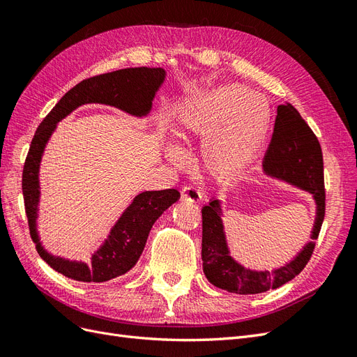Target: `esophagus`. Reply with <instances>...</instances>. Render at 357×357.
Masks as SVG:
<instances>
[{
	"mask_svg": "<svg viewBox=\"0 0 357 357\" xmlns=\"http://www.w3.org/2000/svg\"><path fill=\"white\" fill-rule=\"evenodd\" d=\"M181 199L189 202H199L202 199V195L195 188L188 186L181 189Z\"/></svg>",
	"mask_w": 357,
	"mask_h": 357,
	"instance_id": "1",
	"label": "esophagus"
}]
</instances>
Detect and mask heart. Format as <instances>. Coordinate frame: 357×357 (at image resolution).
<instances>
[{
    "instance_id": "obj_1",
    "label": "heart",
    "mask_w": 357,
    "mask_h": 357,
    "mask_svg": "<svg viewBox=\"0 0 357 357\" xmlns=\"http://www.w3.org/2000/svg\"><path fill=\"white\" fill-rule=\"evenodd\" d=\"M271 125L265 101L240 84L201 91L183 101L176 114V134L181 139L201 138L198 162L211 176H228L247 165L262 149ZM178 164L181 150L165 149Z\"/></svg>"
}]
</instances>
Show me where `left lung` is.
I'll return each instance as SVG.
<instances>
[{
    "mask_svg": "<svg viewBox=\"0 0 357 357\" xmlns=\"http://www.w3.org/2000/svg\"><path fill=\"white\" fill-rule=\"evenodd\" d=\"M262 174L271 180L308 193L314 202V222L310 240L283 266L255 269L232 256L225 231L223 202L210 199L202 207V269L208 282L231 294L256 295L278 289L294 280L308 264L323 219H325V186L323 156L319 139L294 105H278L271 143L262 160Z\"/></svg>",
    "mask_w": 357,
    "mask_h": 357,
    "instance_id": "1",
    "label": "left lung"
}]
</instances>
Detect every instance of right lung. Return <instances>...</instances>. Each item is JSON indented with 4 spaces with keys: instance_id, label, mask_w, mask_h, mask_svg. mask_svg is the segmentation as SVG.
<instances>
[{
    "instance_id": "1",
    "label": "right lung",
    "mask_w": 357,
    "mask_h": 357,
    "mask_svg": "<svg viewBox=\"0 0 357 357\" xmlns=\"http://www.w3.org/2000/svg\"><path fill=\"white\" fill-rule=\"evenodd\" d=\"M165 77L167 71L164 68L139 67L86 79L62 96L40 123L32 138L22 176L29 234L40 257L62 275L83 283H104L131 271L143 255L152 226L164 211L180 199V193L176 189L138 193L119 215L101 244L91 253L89 262L53 255L43 244L38 229L41 202L40 168L50 137L62 119L86 104L110 105L138 119L149 116L152 112L155 95Z\"/></svg>"
}]
</instances>
